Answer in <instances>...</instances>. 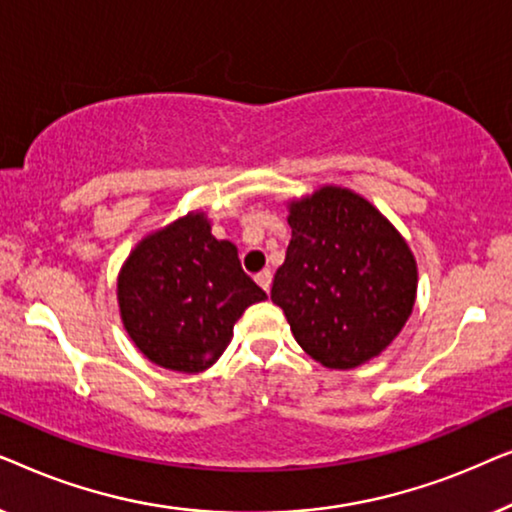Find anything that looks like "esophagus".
Segmentation results:
<instances>
[{
  "mask_svg": "<svg viewBox=\"0 0 512 512\" xmlns=\"http://www.w3.org/2000/svg\"><path fill=\"white\" fill-rule=\"evenodd\" d=\"M256 282H258V286H261V289H263L265 293H268V291H270V284H272V272H270V270L258 272Z\"/></svg>",
  "mask_w": 512,
  "mask_h": 512,
  "instance_id": "1",
  "label": "esophagus"
}]
</instances>
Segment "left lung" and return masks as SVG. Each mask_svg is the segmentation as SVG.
<instances>
[{"mask_svg":"<svg viewBox=\"0 0 512 512\" xmlns=\"http://www.w3.org/2000/svg\"><path fill=\"white\" fill-rule=\"evenodd\" d=\"M286 207L291 242L272 282V303L314 361L359 368L410 319L415 256L394 223L349 188L321 186Z\"/></svg>","mask_w":512,"mask_h":512,"instance_id":"left-lung-1","label":"left lung"}]
</instances>
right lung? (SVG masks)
Instances as JSON below:
<instances>
[{
    "instance_id": "right-lung-1",
    "label": "right lung",
    "mask_w": 512,
    "mask_h": 512,
    "mask_svg": "<svg viewBox=\"0 0 512 512\" xmlns=\"http://www.w3.org/2000/svg\"><path fill=\"white\" fill-rule=\"evenodd\" d=\"M123 328L146 359L195 375L214 366L249 305L268 296L242 270L237 247L216 240L205 212L153 230L116 282Z\"/></svg>"
}]
</instances>
